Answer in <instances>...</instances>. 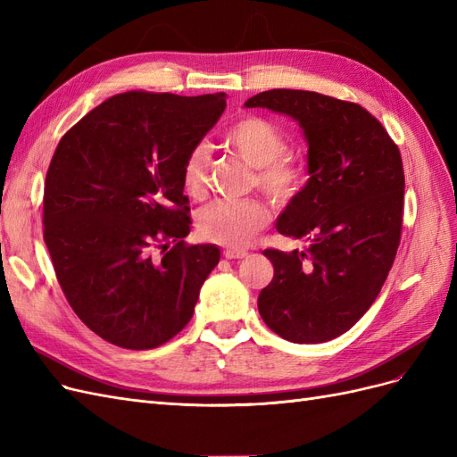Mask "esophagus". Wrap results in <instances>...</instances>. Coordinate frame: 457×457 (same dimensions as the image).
Wrapping results in <instances>:
<instances>
[{
    "label": "esophagus",
    "instance_id": "obj_1",
    "mask_svg": "<svg viewBox=\"0 0 457 457\" xmlns=\"http://www.w3.org/2000/svg\"><path fill=\"white\" fill-rule=\"evenodd\" d=\"M223 255L227 257V259H244V257H247V252H244V250H225L223 252Z\"/></svg>",
    "mask_w": 457,
    "mask_h": 457
}]
</instances>
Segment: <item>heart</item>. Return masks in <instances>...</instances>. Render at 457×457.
Listing matches in <instances>:
<instances>
[{"mask_svg": "<svg viewBox=\"0 0 457 457\" xmlns=\"http://www.w3.org/2000/svg\"><path fill=\"white\" fill-rule=\"evenodd\" d=\"M227 145L255 168V185L278 204L297 196L305 183L303 163L286 154V135L272 121L259 116H244L225 131ZM181 187L190 198L202 200L210 187V150L205 145L192 146L181 163ZM269 205L259 198L217 200L198 215L202 238L227 245L245 247L267 227Z\"/></svg>", "mask_w": 457, "mask_h": 457, "instance_id": "heart-1", "label": "heart"}]
</instances>
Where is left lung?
<instances>
[{"label": "left lung", "mask_w": 457, "mask_h": 457, "mask_svg": "<svg viewBox=\"0 0 457 457\" xmlns=\"http://www.w3.org/2000/svg\"><path fill=\"white\" fill-rule=\"evenodd\" d=\"M245 106L294 118L309 145V181L276 220L307 247L262 252L274 276L259 314L292 343L336 339L371 307L393 267L404 207L398 146L361 104L314 91L270 89Z\"/></svg>", "instance_id": "left-lung-1"}]
</instances>
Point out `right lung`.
I'll return each instance as SVG.
<instances>
[{"label":"right lung","mask_w":457,"mask_h":457,"mask_svg":"<svg viewBox=\"0 0 457 457\" xmlns=\"http://www.w3.org/2000/svg\"><path fill=\"white\" fill-rule=\"evenodd\" d=\"M227 95L128 91L110 96L61 139L44 190V240L74 312L121 349H156L192 318L219 262L188 245L181 163Z\"/></svg>","instance_id":"1"}]
</instances>
